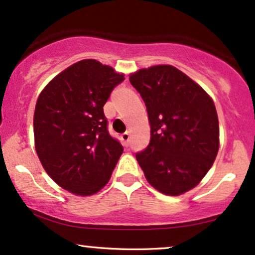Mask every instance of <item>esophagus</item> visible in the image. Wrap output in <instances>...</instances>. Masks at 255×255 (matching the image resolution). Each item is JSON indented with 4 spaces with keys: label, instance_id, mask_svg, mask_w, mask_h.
<instances>
[{
    "label": "esophagus",
    "instance_id": "34e87169",
    "mask_svg": "<svg viewBox=\"0 0 255 255\" xmlns=\"http://www.w3.org/2000/svg\"><path fill=\"white\" fill-rule=\"evenodd\" d=\"M121 140L122 141H124V144L126 145V146H128L129 145V141H130V135H129V133H124L121 135Z\"/></svg>",
    "mask_w": 255,
    "mask_h": 255
}]
</instances>
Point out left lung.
Masks as SVG:
<instances>
[{
  "mask_svg": "<svg viewBox=\"0 0 255 255\" xmlns=\"http://www.w3.org/2000/svg\"><path fill=\"white\" fill-rule=\"evenodd\" d=\"M145 102L150 144L136 153L147 182L176 197L197 187L217 157L219 124L209 93L176 67L157 64L129 74Z\"/></svg>",
  "mask_w": 255,
  "mask_h": 255,
  "instance_id": "1",
  "label": "left lung"
}]
</instances>
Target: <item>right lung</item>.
<instances>
[{
  "label": "right lung",
  "instance_id": "obj_1",
  "mask_svg": "<svg viewBox=\"0 0 255 255\" xmlns=\"http://www.w3.org/2000/svg\"><path fill=\"white\" fill-rule=\"evenodd\" d=\"M124 73L81 60L39 93L33 115L34 147L46 174L66 191L90 197L109 182L124 147L108 133L103 107Z\"/></svg>",
  "mask_w": 255,
  "mask_h": 255
}]
</instances>
